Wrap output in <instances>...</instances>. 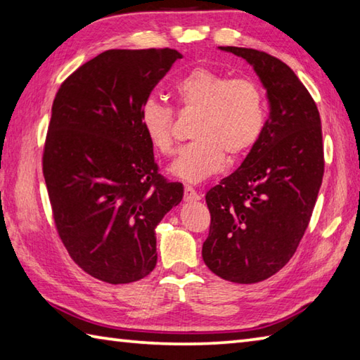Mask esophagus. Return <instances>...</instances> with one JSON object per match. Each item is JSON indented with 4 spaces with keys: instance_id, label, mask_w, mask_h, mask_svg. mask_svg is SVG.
<instances>
[{
    "instance_id": "obj_1",
    "label": "esophagus",
    "mask_w": 360,
    "mask_h": 360,
    "mask_svg": "<svg viewBox=\"0 0 360 360\" xmlns=\"http://www.w3.org/2000/svg\"><path fill=\"white\" fill-rule=\"evenodd\" d=\"M200 195L195 191L192 186H186L184 187V201H198Z\"/></svg>"
}]
</instances>
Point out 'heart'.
<instances>
[{"label":"heart","instance_id":"1","mask_svg":"<svg viewBox=\"0 0 360 360\" xmlns=\"http://www.w3.org/2000/svg\"><path fill=\"white\" fill-rule=\"evenodd\" d=\"M182 112L195 113L193 141L176 153L169 173L187 182H200L219 173L225 154L243 159L257 146L266 126V102L259 84L248 77H236L197 68L174 84ZM173 110L148 99L140 108V124L155 151L173 149Z\"/></svg>","mask_w":360,"mask_h":360}]
</instances>
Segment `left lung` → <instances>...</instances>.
<instances>
[{"label":"left lung","instance_id":"obj_1","mask_svg":"<svg viewBox=\"0 0 360 360\" xmlns=\"http://www.w3.org/2000/svg\"><path fill=\"white\" fill-rule=\"evenodd\" d=\"M250 63L269 101V120L236 172L209 188L202 259L233 283H258L288 263L309 226L324 174L321 120L309 91L266 51L220 47Z\"/></svg>","mask_w":360,"mask_h":360}]
</instances>
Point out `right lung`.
Returning a JSON list of instances; mask_svg holds the SVG:
<instances>
[{"label":"right lung","instance_id":"right-lung-1","mask_svg":"<svg viewBox=\"0 0 360 360\" xmlns=\"http://www.w3.org/2000/svg\"><path fill=\"white\" fill-rule=\"evenodd\" d=\"M181 53L107 50L58 89L42 172L70 258L105 283H132L158 263L155 226L182 200L159 173L140 108Z\"/></svg>","mask_w":360,"mask_h":360}]
</instances>
